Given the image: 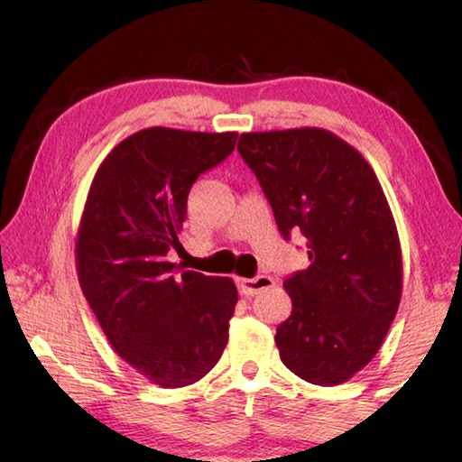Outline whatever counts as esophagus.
<instances>
[{
  "label": "esophagus",
  "mask_w": 462,
  "mask_h": 462,
  "mask_svg": "<svg viewBox=\"0 0 462 462\" xmlns=\"http://www.w3.org/2000/svg\"><path fill=\"white\" fill-rule=\"evenodd\" d=\"M273 283H275V281H273V277L259 275V277H253V279H240L238 281V287H240V293L242 295L250 297V295H256L259 291H263V289L273 287Z\"/></svg>",
  "instance_id": "obj_1"
}]
</instances>
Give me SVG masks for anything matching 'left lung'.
Wrapping results in <instances>:
<instances>
[{"label": "left lung", "mask_w": 462, "mask_h": 462, "mask_svg": "<svg viewBox=\"0 0 462 462\" xmlns=\"http://www.w3.org/2000/svg\"><path fill=\"white\" fill-rule=\"evenodd\" d=\"M283 238L306 236L310 267L285 279L291 316L275 342L289 371L340 385L373 361L402 300V248L365 156L324 128L240 134Z\"/></svg>", "instance_id": "left-lung-1"}]
</instances>
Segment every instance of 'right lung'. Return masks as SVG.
Wrapping results in <instances>:
<instances>
[{"label":"right lung","instance_id":"1","mask_svg":"<svg viewBox=\"0 0 462 462\" xmlns=\"http://www.w3.org/2000/svg\"><path fill=\"white\" fill-rule=\"evenodd\" d=\"M238 132L146 128L93 177L75 242L81 291L116 353L154 385L175 389L214 369L238 291L228 277L173 275L187 195L234 151Z\"/></svg>","mask_w":462,"mask_h":462}]
</instances>
